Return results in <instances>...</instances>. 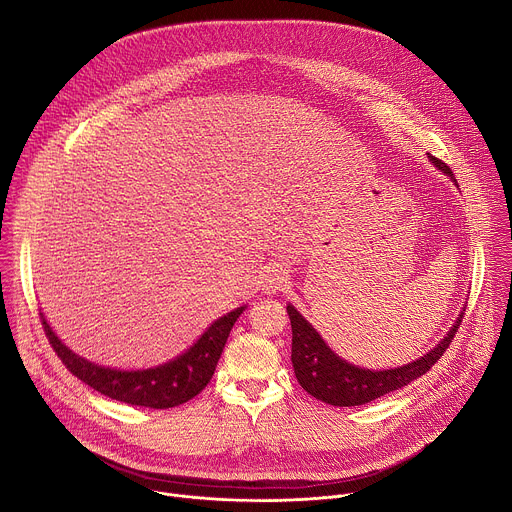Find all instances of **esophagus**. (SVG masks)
Listing matches in <instances>:
<instances>
[{"instance_id":"esophagus-1","label":"esophagus","mask_w":512,"mask_h":512,"mask_svg":"<svg viewBox=\"0 0 512 512\" xmlns=\"http://www.w3.org/2000/svg\"><path fill=\"white\" fill-rule=\"evenodd\" d=\"M283 283H285L283 273L273 271V273H269V275H267V279H265V283H263V289H265V293H275L277 289H281V287H283Z\"/></svg>"}]
</instances>
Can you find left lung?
Here are the masks:
<instances>
[{
  "label": "left lung",
  "mask_w": 512,
  "mask_h": 512,
  "mask_svg": "<svg viewBox=\"0 0 512 512\" xmlns=\"http://www.w3.org/2000/svg\"><path fill=\"white\" fill-rule=\"evenodd\" d=\"M430 160L440 170H444L446 175L452 177V170L446 162H442L432 154H430ZM287 313H289L291 331H293L291 362H293L295 378L307 394L331 406H362L394 390H400L410 382H414L416 378L424 376L448 350L450 342L458 331V325L462 323V317H464V313H460V317L456 319L448 335L424 358L400 368L366 370V368L348 364L346 360L335 356L325 346L319 333L303 319V315L293 305H287Z\"/></svg>",
  "instance_id": "obj_1"
}]
</instances>
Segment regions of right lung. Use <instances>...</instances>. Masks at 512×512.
I'll list each match as a JSON object with an SVG mask.
<instances>
[{
  "instance_id": "add662e5",
  "label": "right lung",
  "mask_w": 512,
  "mask_h": 512,
  "mask_svg": "<svg viewBox=\"0 0 512 512\" xmlns=\"http://www.w3.org/2000/svg\"><path fill=\"white\" fill-rule=\"evenodd\" d=\"M243 309L245 307H237L231 313L217 319L201 335L199 342L177 360L158 368L138 372L102 368L84 358H78L60 342L42 313L40 319L50 346L54 348L62 364L68 368V372L74 374L78 380H82L84 384L112 400L132 406L166 410L189 402L191 398L205 390V386L211 382L215 374L217 362L227 344V337Z\"/></svg>"
}]
</instances>
